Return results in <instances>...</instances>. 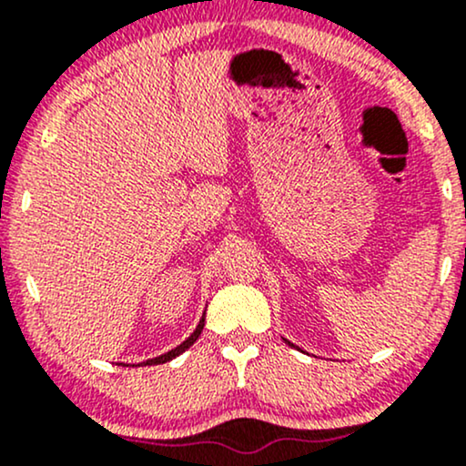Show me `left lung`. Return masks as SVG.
<instances>
[{"mask_svg": "<svg viewBox=\"0 0 466 466\" xmlns=\"http://www.w3.org/2000/svg\"><path fill=\"white\" fill-rule=\"evenodd\" d=\"M285 341H287V344H289V346H293V344H291V341H289V339H285Z\"/></svg>", "mask_w": 466, "mask_h": 466, "instance_id": "1", "label": "left lung"}]
</instances>
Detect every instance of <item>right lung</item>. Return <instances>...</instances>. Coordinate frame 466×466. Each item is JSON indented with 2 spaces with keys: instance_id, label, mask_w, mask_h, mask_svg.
Wrapping results in <instances>:
<instances>
[{
  "instance_id": "obj_1",
  "label": "right lung",
  "mask_w": 466,
  "mask_h": 466,
  "mask_svg": "<svg viewBox=\"0 0 466 466\" xmlns=\"http://www.w3.org/2000/svg\"><path fill=\"white\" fill-rule=\"evenodd\" d=\"M203 324H206V313L201 315L199 324H197V329H195V333H190L188 339H184V341H181V344L177 346V349H173V350L164 352V355H159V357H153V360H147V361H142L144 366H157V363H166V361L175 360V357H179L181 352H184V350H188L190 346L195 344L197 339H199V335H201V330H203Z\"/></svg>"
}]
</instances>
